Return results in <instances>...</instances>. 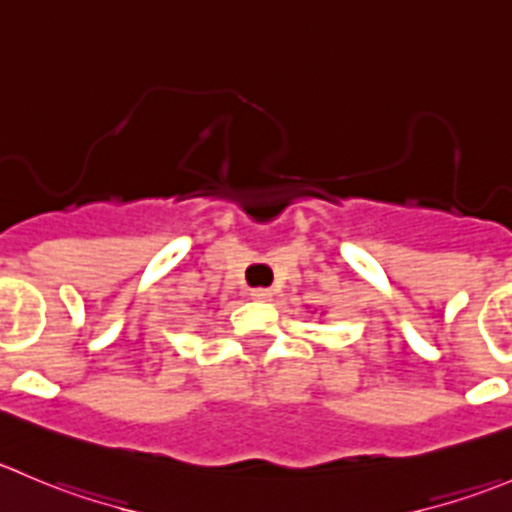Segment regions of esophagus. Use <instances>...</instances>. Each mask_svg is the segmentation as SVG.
<instances>
[{"label": "esophagus", "instance_id": "obj_1", "mask_svg": "<svg viewBox=\"0 0 512 512\" xmlns=\"http://www.w3.org/2000/svg\"><path fill=\"white\" fill-rule=\"evenodd\" d=\"M252 295V300H257V302H267L272 297V292L267 290V287H255V290L250 292Z\"/></svg>", "mask_w": 512, "mask_h": 512}]
</instances>
